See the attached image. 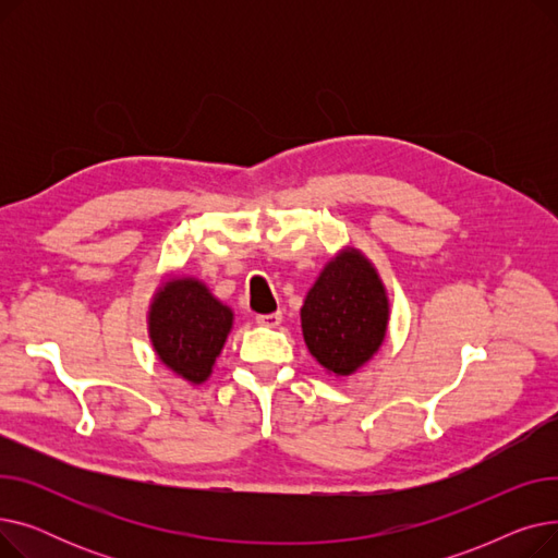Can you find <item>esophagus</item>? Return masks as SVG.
I'll list each match as a JSON object with an SVG mask.
<instances>
[{"instance_id": "34e87169", "label": "esophagus", "mask_w": 558, "mask_h": 558, "mask_svg": "<svg viewBox=\"0 0 558 558\" xmlns=\"http://www.w3.org/2000/svg\"><path fill=\"white\" fill-rule=\"evenodd\" d=\"M255 320H257L259 326L276 328V326H280V320H282V312H271V314H257V316H255Z\"/></svg>"}]
</instances>
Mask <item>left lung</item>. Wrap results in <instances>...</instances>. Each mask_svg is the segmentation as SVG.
Instances as JSON below:
<instances>
[{"label":"left lung","instance_id":"1","mask_svg":"<svg viewBox=\"0 0 558 558\" xmlns=\"http://www.w3.org/2000/svg\"><path fill=\"white\" fill-rule=\"evenodd\" d=\"M387 324L385 284L355 248H345L328 262L301 310L310 353L335 375H350L366 364L383 345Z\"/></svg>","mask_w":558,"mask_h":558}]
</instances>
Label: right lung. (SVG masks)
Returning a JSON list of instances; mask_svg holds the SVG:
<instances>
[{
    "label": "right lung",
    "mask_w": 558,
    "mask_h": 558,
    "mask_svg": "<svg viewBox=\"0 0 558 558\" xmlns=\"http://www.w3.org/2000/svg\"><path fill=\"white\" fill-rule=\"evenodd\" d=\"M232 328V312L194 278L167 280L151 303L149 337L160 362L201 385Z\"/></svg>",
    "instance_id": "obj_1"
}]
</instances>
